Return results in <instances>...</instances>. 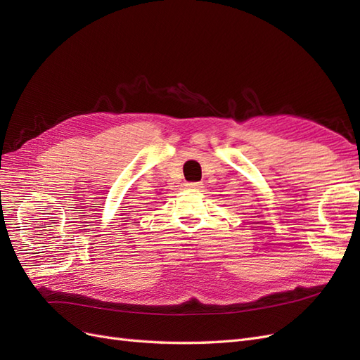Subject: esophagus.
I'll return each mask as SVG.
<instances>
[{
  "instance_id": "esophagus-1",
  "label": "esophagus",
  "mask_w": 360,
  "mask_h": 360,
  "mask_svg": "<svg viewBox=\"0 0 360 360\" xmlns=\"http://www.w3.org/2000/svg\"><path fill=\"white\" fill-rule=\"evenodd\" d=\"M186 188L189 191H198L201 188V184L200 183H186Z\"/></svg>"
}]
</instances>
